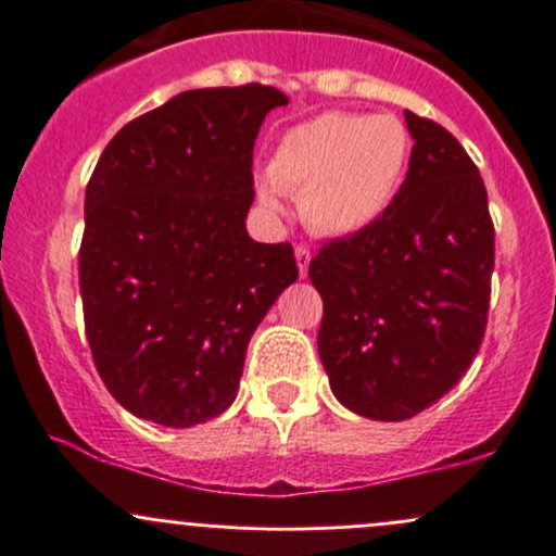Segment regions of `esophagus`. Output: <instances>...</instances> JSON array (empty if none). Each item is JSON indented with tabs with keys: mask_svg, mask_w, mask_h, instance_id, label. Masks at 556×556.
I'll list each match as a JSON object with an SVG mask.
<instances>
[{
	"mask_svg": "<svg viewBox=\"0 0 556 556\" xmlns=\"http://www.w3.org/2000/svg\"><path fill=\"white\" fill-rule=\"evenodd\" d=\"M295 261H299L301 277H306V271H309V261H312L309 247H306V244H295Z\"/></svg>",
	"mask_w": 556,
	"mask_h": 556,
	"instance_id": "1",
	"label": "esophagus"
}]
</instances>
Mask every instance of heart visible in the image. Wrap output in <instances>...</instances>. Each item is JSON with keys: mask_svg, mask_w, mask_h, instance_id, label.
<instances>
[{"mask_svg": "<svg viewBox=\"0 0 556 556\" xmlns=\"http://www.w3.org/2000/svg\"><path fill=\"white\" fill-rule=\"evenodd\" d=\"M408 161L412 134L395 115L323 112L279 137L257 195L277 206L279 193H299L312 231L350 237L384 215Z\"/></svg>", "mask_w": 556, "mask_h": 556, "instance_id": "obj_1", "label": "heart"}]
</instances>
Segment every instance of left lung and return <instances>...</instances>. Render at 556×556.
Returning a JSON list of instances; mask_svg holds the SVG:
<instances>
[{
    "label": "left lung",
    "mask_w": 556,
    "mask_h": 556,
    "mask_svg": "<svg viewBox=\"0 0 556 556\" xmlns=\"http://www.w3.org/2000/svg\"><path fill=\"white\" fill-rule=\"evenodd\" d=\"M401 190L374 226L319 247V361L350 412L401 422L463 379L486 330L495 226L463 144L406 110Z\"/></svg>",
    "instance_id": "8db88e82"
}]
</instances>
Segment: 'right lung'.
<instances>
[{"mask_svg":"<svg viewBox=\"0 0 556 556\" xmlns=\"http://www.w3.org/2000/svg\"><path fill=\"white\" fill-rule=\"evenodd\" d=\"M288 97L199 88L134 117L86 188L80 295L106 390L139 419L193 428L233 403L247 344L288 285L293 244L247 237L252 148Z\"/></svg>","mask_w":556,"mask_h":556,"instance_id":"obj_1","label":"right lung"}]
</instances>
